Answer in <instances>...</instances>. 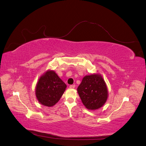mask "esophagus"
Returning <instances> with one entry per match:
<instances>
[{
	"label": "esophagus",
	"mask_w": 146,
	"mask_h": 146,
	"mask_svg": "<svg viewBox=\"0 0 146 146\" xmlns=\"http://www.w3.org/2000/svg\"><path fill=\"white\" fill-rule=\"evenodd\" d=\"M69 87H70V89H74V87H75V85H70L69 86Z\"/></svg>",
	"instance_id": "34e87169"
}]
</instances>
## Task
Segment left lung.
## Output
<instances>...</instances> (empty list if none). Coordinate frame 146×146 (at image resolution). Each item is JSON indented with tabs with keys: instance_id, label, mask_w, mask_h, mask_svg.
<instances>
[{
	"instance_id": "1",
	"label": "left lung",
	"mask_w": 146,
	"mask_h": 146,
	"mask_svg": "<svg viewBox=\"0 0 146 146\" xmlns=\"http://www.w3.org/2000/svg\"><path fill=\"white\" fill-rule=\"evenodd\" d=\"M77 90L83 105L88 110H97L107 100V87L99 74L84 76Z\"/></svg>"
}]
</instances>
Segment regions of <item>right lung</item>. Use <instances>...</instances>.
Here are the masks:
<instances>
[{"label":"right lung","instance_id":"right-lung-1","mask_svg":"<svg viewBox=\"0 0 146 146\" xmlns=\"http://www.w3.org/2000/svg\"><path fill=\"white\" fill-rule=\"evenodd\" d=\"M66 87V84L54 71H48L39 79L35 95L43 105L51 107L59 101Z\"/></svg>","mask_w":146,"mask_h":146}]
</instances>
